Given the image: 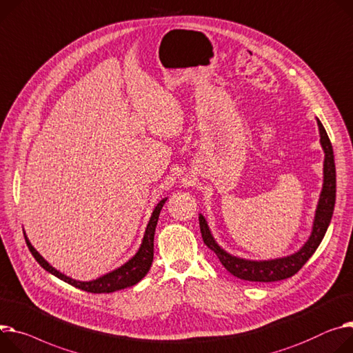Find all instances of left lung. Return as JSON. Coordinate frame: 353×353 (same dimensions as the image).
Here are the masks:
<instances>
[{
    "label": "left lung",
    "instance_id": "left-lung-1",
    "mask_svg": "<svg viewBox=\"0 0 353 353\" xmlns=\"http://www.w3.org/2000/svg\"><path fill=\"white\" fill-rule=\"evenodd\" d=\"M318 128H319V143L323 150V183L322 191L319 195V201L316 205L312 230L308 240L304 243V246L285 257L271 259V260H248L236 257L226 250H223L208 226L206 219L203 214L199 213V226L201 233L205 245L218 256L221 263L225 268L237 279L246 280V281H259V283H270V281H280L292 277L295 273L300 271V268L308 261V259L315 253L321 241L327 233V229L331 223L332 213L335 208V198H336V171H335V161H334V150L330 141L327 131H325L319 119H316Z\"/></svg>",
    "mask_w": 353,
    "mask_h": 353
}]
</instances>
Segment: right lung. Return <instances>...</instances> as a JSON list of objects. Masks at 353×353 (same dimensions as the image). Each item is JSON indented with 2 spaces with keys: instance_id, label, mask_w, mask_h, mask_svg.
<instances>
[{
  "instance_id": "1",
  "label": "right lung",
  "mask_w": 353,
  "mask_h": 353,
  "mask_svg": "<svg viewBox=\"0 0 353 353\" xmlns=\"http://www.w3.org/2000/svg\"><path fill=\"white\" fill-rule=\"evenodd\" d=\"M168 198L161 199L157 206L152 210V214L150 218V222L145 228V233L141 241V246L127 263H124L123 265H120L119 268L110 271V273H107L96 280H90V281H79L74 279H70L68 276H65L61 271H58L55 267H52L37 250L35 248L31 245V241L26 237L25 232V241H26V246H28L30 252L32 253V256L35 257V260L41 264L42 268H45L48 273L53 274L55 277L61 279L62 281L79 288V290H83L88 292H93V294H103V292H114L119 290H124L127 287L135 285L137 283H140L148 273V270L152 264V259H154V234H155V228H157V222L159 218V212L164 206L165 201Z\"/></svg>"
}]
</instances>
